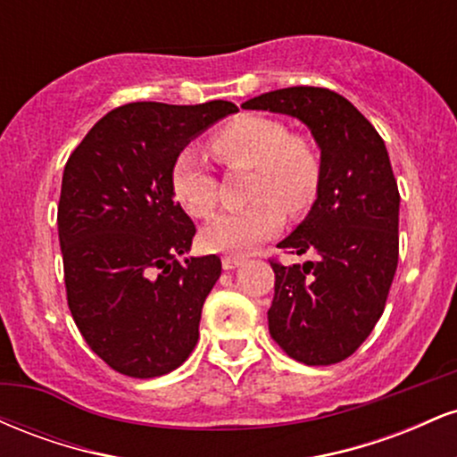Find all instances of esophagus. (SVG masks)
Here are the masks:
<instances>
[{"instance_id": "obj_1", "label": "esophagus", "mask_w": 457, "mask_h": 457, "mask_svg": "<svg viewBox=\"0 0 457 457\" xmlns=\"http://www.w3.org/2000/svg\"><path fill=\"white\" fill-rule=\"evenodd\" d=\"M243 262H245V258H238V255H223L221 264H223L225 270H234V269H238Z\"/></svg>"}]
</instances>
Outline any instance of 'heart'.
Instances as JSON below:
<instances>
[{"label":"heart","instance_id":"b5f03b06","mask_svg":"<svg viewBox=\"0 0 457 457\" xmlns=\"http://www.w3.org/2000/svg\"><path fill=\"white\" fill-rule=\"evenodd\" d=\"M211 150L228 167H253L249 185L251 206L228 211L204 225L206 249L246 255L279 232L286 211L301 212L318 195L322 167L305 139L292 137L286 124L264 115H243L211 137ZM171 191L193 217H208L217 206V178L206 159L188 148L171 167Z\"/></svg>","mask_w":457,"mask_h":457}]
</instances>
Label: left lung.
Instances as JSON below:
<instances>
[{
    "label": "left lung",
    "mask_w": 457,
    "mask_h": 457,
    "mask_svg": "<svg viewBox=\"0 0 457 457\" xmlns=\"http://www.w3.org/2000/svg\"><path fill=\"white\" fill-rule=\"evenodd\" d=\"M292 115L320 148L318 197L279 249L309 258L275 270L270 337L305 365H333L365 342L385 312L400 255V191L378 130L327 87H283L243 103Z\"/></svg>",
    "instance_id": "obj_1"
}]
</instances>
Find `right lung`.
Instances as JSON below:
<instances>
[{
	"label": "right lung",
	"instance_id": "right-lung-1",
	"mask_svg": "<svg viewBox=\"0 0 457 457\" xmlns=\"http://www.w3.org/2000/svg\"><path fill=\"white\" fill-rule=\"evenodd\" d=\"M238 107L129 103L68 156L57 206L68 307L87 345L130 378L170 374L199 339L217 255L185 258L195 225L174 202L171 167L193 137Z\"/></svg>",
	"mask_w": 457,
	"mask_h": 457
}]
</instances>
